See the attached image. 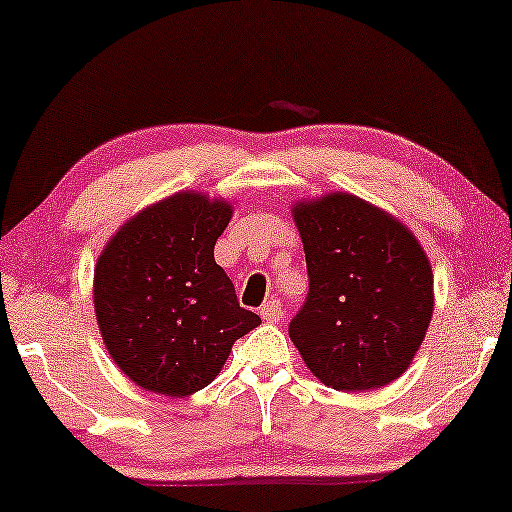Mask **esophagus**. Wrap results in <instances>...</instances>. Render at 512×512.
<instances>
[{
    "mask_svg": "<svg viewBox=\"0 0 512 512\" xmlns=\"http://www.w3.org/2000/svg\"><path fill=\"white\" fill-rule=\"evenodd\" d=\"M281 313H283V309H281V302H279V300H272V302L263 304V309H261V318H263L265 322H277V320L281 318Z\"/></svg>",
    "mask_w": 512,
    "mask_h": 512,
    "instance_id": "1",
    "label": "esophagus"
}]
</instances>
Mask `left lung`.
Listing matches in <instances>:
<instances>
[{"instance_id": "obj_1", "label": "left lung", "mask_w": 512, "mask_h": 512, "mask_svg": "<svg viewBox=\"0 0 512 512\" xmlns=\"http://www.w3.org/2000/svg\"><path fill=\"white\" fill-rule=\"evenodd\" d=\"M309 297L290 341L322 384L371 391L398 380L426 338L435 290L416 235L350 192L293 203Z\"/></svg>"}]
</instances>
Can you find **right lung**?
Wrapping results in <instances>:
<instances>
[{
  "label": "right lung",
  "mask_w": 512,
  "mask_h": 512,
  "mask_svg": "<svg viewBox=\"0 0 512 512\" xmlns=\"http://www.w3.org/2000/svg\"><path fill=\"white\" fill-rule=\"evenodd\" d=\"M231 217L222 196L180 190L132 215L98 256L93 309L102 341L137 387L192 396L219 375L233 343L261 325L215 263Z\"/></svg>",
  "instance_id": "obj_1"
}]
</instances>
